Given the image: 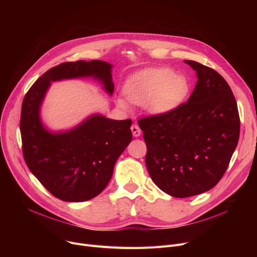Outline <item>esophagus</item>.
Listing matches in <instances>:
<instances>
[{"label":"esophagus","mask_w":257,"mask_h":257,"mask_svg":"<svg viewBox=\"0 0 257 257\" xmlns=\"http://www.w3.org/2000/svg\"><path fill=\"white\" fill-rule=\"evenodd\" d=\"M131 131H132V134H133V137H134V138H139V137H141L142 130L140 129V127H139L137 124H134V125H132V126H131Z\"/></svg>","instance_id":"34e87169"}]
</instances>
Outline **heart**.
I'll list each match as a JSON object with an SVG mask.
<instances>
[{"label":"heart","mask_w":257,"mask_h":257,"mask_svg":"<svg viewBox=\"0 0 257 257\" xmlns=\"http://www.w3.org/2000/svg\"><path fill=\"white\" fill-rule=\"evenodd\" d=\"M127 98L116 97L119 109L129 111L131 103L145 105L154 115H166L183 103L190 91V84L184 76L176 75L170 67H149L131 75L124 84Z\"/></svg>","instance_id":"b5f03b06"}]
</instances>
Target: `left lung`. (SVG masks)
Returning a JSON list of instances; mask_svg holds the SVG:
<instances>
[{"mask_svg": "<svg viewBox=\"0 0 257 257\" xmlns=\"http://www.w3.org/2000/svg\"><path fill=\"white\" fill-rule=\"evenodd\" d=\"M184 62L198 78L188 101L169 114L139 120L150 177L175 198L196 196L217 185L239 138L237 105L226 80L208 66Z\"/></svg>", "mask_w": 257, "mask_h": 257, "instance_id": "8db88e82", "label": "left lung"}]
</instances>
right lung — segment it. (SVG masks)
Listing matches in <instances>:
<instances>
[{
	"label": "right lung",
	"mask_w": 257,
	"mask_h": 257,
	"mask_svg": "<svg viewBox=\"0 0 257 257\" xmlns=\"http://www.w3.org/2000/svg\"><path fill=\"white\" fill-rule=\"evenodd\" d=\"M112 66L102 60L61 63L39 77L24 98L20 129L25 161L39 182L62 201H87L104 190L132 140V120L93 113L69 130L52 131L40 117L43 102L52 82L79 78L99 81L112 96Z\"/></svg>",
	"instance_id": "right-lung-1"
}]
</instances>
